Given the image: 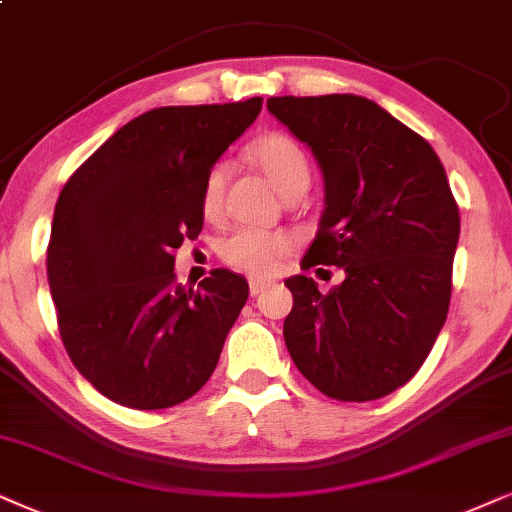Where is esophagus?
<instances>
[{"label":"esophagus","instance_id":"34e87169","mask_svg":"<svg viewBox=\"0 0 512 512\" xmlns=\"http://www.w3.org/2000/svg\"><path fill=\"white\" fill-rule=\"evenodd\" d=\"M269 283L267 281H260V278H250V295L257 297L264 293V288H267Z\"/></svg>","mask_w":512,"mask_h":512}]
</instances>
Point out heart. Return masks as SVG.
Wrapping results in <instances>:
<instances>
[{"mask_svg": "<svg viewBox=\"0 0 512 512\" xmlns=\"http://www.w3.org/2000/svg\"><path fill=\"white\" fill-rule=\"evenodd\" d=\"M250 160L267 174L271 184L281 191L283 198L304 193L312 179V167L304 148L293 137L283 132H269L255 139L248 148ZM226 184V167L215 165L208 172L203 184V196H200V208L205 217H215L222 208ZM293 250V241L286 234H274V231L260 229H238L226 236L219 245V257L231 269L243 271L248 276H271L281 267Z\"/></svg>", "mask_w": 512, "mask_h": 512, "instance_id": "b5f03b06", "label": "heart"}]
</instances>
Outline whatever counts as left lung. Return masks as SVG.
Segmentation results:
<instances>
[{
	"label": "left lung",
	"instance_id": "8db88e82",
	"mask_svg": "<svg viewBox=\"0 0 512 512\" xmlns=\"http://www.w3.org/2000/svg\"><path fill=\"white\" fill-rule=\"evenodd\" d=\"M267 108L312 148L326 184L300 267L345 269L328 293L288 278L286 347L326 397L380 399L418 373L449 314L461 231L449 179L428 141L364 96H274Z\"/></svg>",
	"mask_w": 512,
	"mask_h": 512
}]
</instances>
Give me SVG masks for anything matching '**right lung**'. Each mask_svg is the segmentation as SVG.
Masks as SVG:
<instances>
[{
  "instance_id": "1",
  "label": "right lung",
  "mask_w": 512,
  "mask_h": 512,
  "mask_svg": "<svg viewBox=\"0 0 512 512\" xmlns=\"http://www.w3.org/2000/svg\"><path fill=\"white\" fill-rule=\"evenodd\" d=\"M262 99L153 108L89 155L56 200L47 276L77 371L115 404L170 409L210 380L248 281L186 290L174 252L203 229V184Z\"/></svg>"
}]
</instances>
